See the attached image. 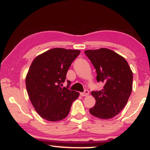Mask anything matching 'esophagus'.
<instances>
[{
	"label": "esophagus",
	"instance_id": "34e87169",
	"mask_svg": "<svg viewBox=\"0 0 150 150\" xmlns=\"http://www.w3.org/2000/svg\"><path fill=\"white\" fill-rule=\"evenodd\" d=\"M80 95L82 96V97H87V96L89 95V91L88 90H85V92H81L80 93Z\"/></svg>",
	"mask_w": 150,
	"mask_h": 150
}]
</instances>
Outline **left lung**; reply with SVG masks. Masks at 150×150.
<instances>
[{
	"mask_svg": "<svg viewBox=\"0 0 150 150\" xmlns=\"http://www.w3.org/2000/svg\"><path fill=\"white\" fill-rule=\"evenodd\" d=\"M85 53L95 68L97 80L104 84L101 90L92 92L96 103L89 113L101 119H110L128 102L132 89V72L126 60L111 49L86 50Z\"/></svg>",
	"mask_w": 150,
	"mask_h": 150,
	"instance_id": "1",
	"label": "left lung"
}]
</instances>
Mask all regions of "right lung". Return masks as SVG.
<instances>
[{
	"label": "right lung",
	"instance_id": "add662e5",
	"mask_svg": "<svg viewBox=\"0 0 150 150\" xmlns=\"http://www.w3.org/2000/svg\"><path fill=\"white\" fill-rule=\"evenodd\" d=\"M80 50L54 48L34 59L26 76V88L34 109L49 121L61 120L68 115L80 94L62 87L68 68Z\"/></svg>",
	"mask_w": 150,
	"mask_h": 150
}]
</instances>
